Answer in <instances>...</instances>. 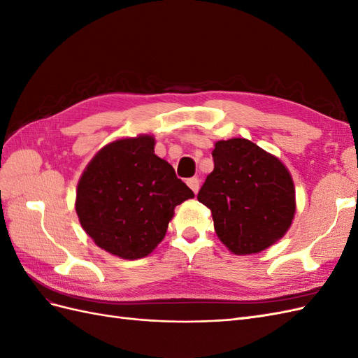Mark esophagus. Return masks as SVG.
I'll list each match as a JSON object with an SVG mask.
<instances>
[{"mask_svg":"<svg viewBox=\"0 0 358 358\" xmlns=\"http://www.w3.org/2000/svg\"><path fill=\"white\" fill-rule=\"evenodd\" d=\"M187 183H188V187L194 191V194L199 192V189H200V180H199V178H191Z\"/></svg>","mask_w":358,"mask_h":358,"instance_id":"esophagus-1","label":"esophagus"}]
</instances>
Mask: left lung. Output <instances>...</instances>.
<instances>
[{
	"label": "left lung",
	"instance_id": "8db88e82",
	"mask_svg": "<svg viewBox=\"0 0 358 358\" xmlns=\"http://www.w3.org/2000/svg\"><path fill=\"white\" fill-rule=\"evenodd\" d=\"M215 167L199 192L216 236L236 255L262 252L282 239L294 220L296 188L278 157L248 138L215 143Z\"/></svg>",
	"mask_w": 358,
	"mask_h": 358
}]
</instances>
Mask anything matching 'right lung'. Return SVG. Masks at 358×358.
Here are the masks:
<instances>
[{"label": "right lung", "instance_id": "right-lung-1", "mask_svg": "<svg viewBox=\"0 0 358 358\" xmlns=\"http://www.w3.org/2000/svg\"><path fill=\"white\" fill-rule=\"evenodd\" d=\"M154 148L150 134L113 140L92 157L76 189L82 229L96 246L122 259L152 252L176 206L194 197Z\"/></svg>", "mask_w": 358, "mask_h": 358}]
</instances>
